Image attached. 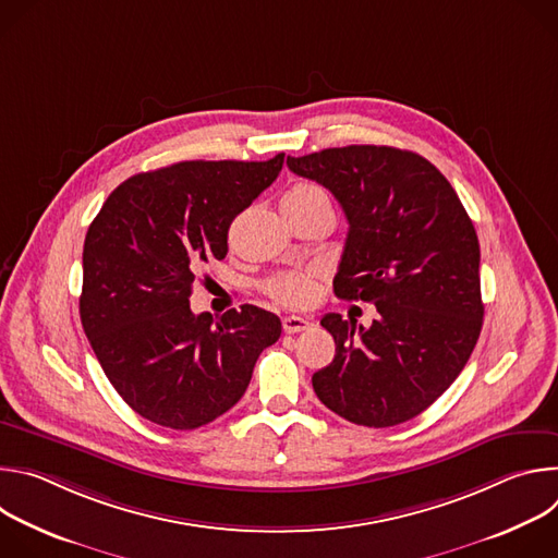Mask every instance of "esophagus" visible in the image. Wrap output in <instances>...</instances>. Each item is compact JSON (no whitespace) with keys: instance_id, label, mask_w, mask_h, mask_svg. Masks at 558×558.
Segmentation results:
<instances>
[{"instance_id":"esophagus-1","label":"esophagus","mask_w":558,"mask_h":558,"mask_svg":"<svg viewBox=\"0 0 558 558\" xmlns=\"http://www.w3.org/2000/svg\"><path fill=\"white\" fill-rule=\"evenodd\" d=\"M311 327V323L306 320V317H300V315H287L282 317V329L284 333H300V331H306Z\"/></svg>"}]
</instances>
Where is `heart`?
Segmentation results:
<instances>
[{
    "label": "heart",
    "instance_id": "heart-1",
    "mask_svg": "<svg viewBox=\"0 0 558 558\" xmlns=\"http://www.w3.org/2000/svg\"><path fill=\"white\" fill-rule=\"evenodd\" d=\"M313 201H329V194L317 183H308V181L295 183L293 187L287 190L282 198V203H295V205L313 203ZM263 289L269 298H274L284 306H306L317 293V282L313 271H282L271 276L263 284Z\"/></svg>",
    "mask_w": 558,
    "mask_h": 558
}]
</instances>
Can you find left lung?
Masks as SVG:
<instances>
[{"instance_id": "1", "label": "left lung", "mask_w": 558, "mask_h": 558, "mask_svg": "<svg viewBox=\"0 0 558 558\" xmlns=\"http://www.w3.org/2000/svg\"><path fill=\"white\" fill-rule=\"evenodd\" d=\"M287 166L325 185L347 214L336 295L379 313L368 329L323 317L336 357L313 373V390L360 426L409 422L457 379L482 333L474 225L446 177L409 149L329 147L287 156Z\"/></svg>"}]
</instances>
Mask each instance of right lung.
Wrapping results in <instances>:
<instances>
[{"mask_svg": "<svg viewBox=\"0 0 558 558\" xmlns=\"http://www.w3.org/2000/svg\"><path fill=\"white\" fill-rule=\"evenodd\" d=\"M269 161H183L121 183L84 243L78 298L90 347L123 402L141 417L194 430L245 395L280 317L243 304L218 320L192 313L196 274L227 256L231 220L280 174Z\"/></svg>", "mask_w": 558, "mask_h": 558, "instance_id": "1", "label": "right lung"}]
</instances>
